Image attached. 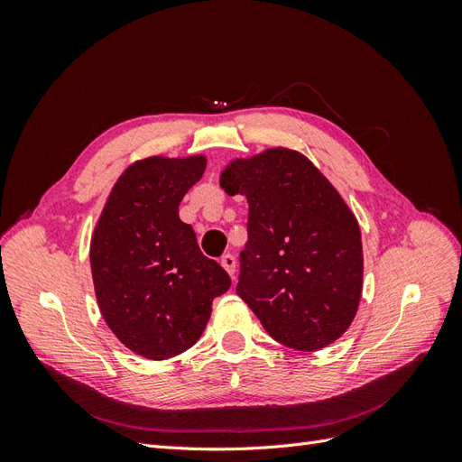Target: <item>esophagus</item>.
I'll return each instance as SVG.
<instances>
[{
  "label": "esophagus",
  "mask_w": 462,
  "mask_h": 462,
  "mask_svg": "<svg viewBox=\"0 0 462 462\" xmlns=\"http://www.w3.org/2000/svg\"><path fill=\"white\" fill-rule=\"evenodd\" d=\"M221 268L226 270L231 277H235V270H236V260H235V256H231V254H226L221 258Z\"/></svg>",
  "instance_id": "obj_1"
}]
</instances>
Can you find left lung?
<instances>
[{"label": "left lung", "instance_id": "obj_1", "mask_svg": "<svg viewBox=\"0 0 462 462\" xmlns=\"http://www.w3.org/2000/svg\"><path fill=\"white\" fill-rule=\"evenodd\" d=\"M219 185L248 202L239 295L275 341L314 353L356 316L365 254L356 216L304 153L275 146L223 167Z\"/></svg>", "mask_w": 462, "mask_h": 462}]
</instances>
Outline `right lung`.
I'll list each match as a JSON object with an SVG mask.
<instances>
[{
  "instance_id": "obj_1",
  "label": "right lung",
  "mask_w": 462,
  "mask_h": 462,
  "mask_svg": "<svg viewBox=\"0 0 462 462\" xmlns=\"http://www.w3.org/2000/svg\"><path fill=\"white\" fill-rule=\"evenodd\" d=\"M204 153L148 156L125 170L90 239L94 292L107 328L138 356L165 360L200 339L212 300L231 287L206 258L179 204L206 171Z\"/></svg>"
}]
</instances>
